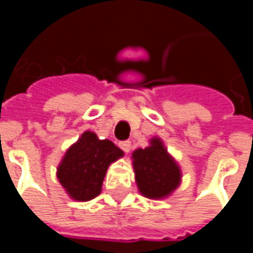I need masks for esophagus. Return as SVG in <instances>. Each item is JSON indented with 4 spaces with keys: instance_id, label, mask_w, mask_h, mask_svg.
I'll return each mask as SVG.
<instances>
[{
    "instance_id": "34e87169",
    "label": "esophagus",
    "mask_w": 253,
    "mask_h": 253,
    "mask_svg": "<svg viewBox=\"0 0 253 253\" xmlns=\"http://www.w3.org/2000/svg\"><path fill=\"white\" fill-rule=\"evenodd\" d=\"M119 146H121L122 150H123L125 153H128L130 149H131V142H130V141H123V142H121Z\"/></svg>"
}]
</instances>
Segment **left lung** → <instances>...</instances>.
<instances>
[{
	"label": "left lung",
	"mask_w": 253,
	"mask_h": 253,
	"mask_svg": "<svg viewBox=\"0 0 253 253\" xmlns=\"http://www.w3.org/2000/svg\"><path fill=\"white\" fill-rule=\"evenodd\" d=\"M132 167L138 190L149 199L167 198L180 184V168L157 137L148 148L134 150Z\"/></svg>",
	"instance_id": "8db88e82"
}]
</instances>
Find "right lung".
<instances>
[{"mask_svg":"<svg viewBox=\"0 0 253 253\" xmlns=\"http://www.w3.org/2000/svg\"><path fill=\"white\" fill-rule=\"evenodd\" d=\"M123 152L110 139H99L92 131L83 132L63 156L57 177L74 201L86 202L101 192L107 169Z\"/></svg>","mask_w":253,"mask_h":253,"instance_id":"right-lung-1","label":"right lung"}]
</instances>
